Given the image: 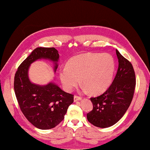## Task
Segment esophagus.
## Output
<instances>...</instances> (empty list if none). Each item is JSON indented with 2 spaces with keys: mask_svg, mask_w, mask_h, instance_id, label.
<instances>
[{
  "mask_svg": "<svg viewBox=\"0 0 150 150\" xmlns=\"http://www.w3.org/2000/svg\"><path fill=\"white\" fill-rule=\"evenodd\" d=\"M81 99H82L81 97H79V96H78V95H75V96H74V102L81 100Z\"/></svg>",
  "mask_w": 150,
  "mask_h": 150,
  "instance_id": "obj_1",
  "label": "esophagus"
}]
</instances>
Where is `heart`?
<instances>
[{
	"instance_id": "b5f03b06",
	"label": "heart",
	"mask_w": 150,
	"mask_h": 150,
	"mask_svg": "<svg viewBox=\"0 0 150 150\" xmlns=\"http://www.w3.org/2000/svg\"><path fill=\"white\" fill-rule=\"evenodd\" d=\"M115 64L108 53H89L72 57L59 71V77L64 86L71 91L81 82L91 93L103 92L113 80Z\"/></svg>"
}]
</instances>
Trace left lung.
Here are the masks:
<instances>
[{"label":"left lung","instance_id":"8db88e82","mask_svg":"<svg viewBox=\"0 0 150 150\" xmlns=\"http://www.w3.org/2000/svg\"><path fill=\"white\" fill-rule=\"evenodd\" d=\"M119 68L108 90L99 96L90 98L93 108L87 113L88 120L95 126L105 128L117 123L128 109L135 89L133 67L116 50Z\"/></svg>","mask_w":150,"mask_h":150}]
</instances>
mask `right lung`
I'll use <instances>...</instances> for the list:
<instances>
[{
  "label": "right lung",
  "mask_w": 150,
  "mask_h": 150,
  "mask_svg": "<svg viewBox=\"0 0 150 150\" xmlns=\"http://www.w3.org/2000/svg\"><path fill=\"white\" fill-rule=\"evenodd\" d=\"M59 54L55 47H37L18 66L14 78V90L21 110L30 122L40 129L55 128L64 119L73 96L50 82L46 86L33 84L28 78L30 64L40 59L55 62Z\"/></svg>",
  "instance_id": "obj_1"
}]
</instances>
